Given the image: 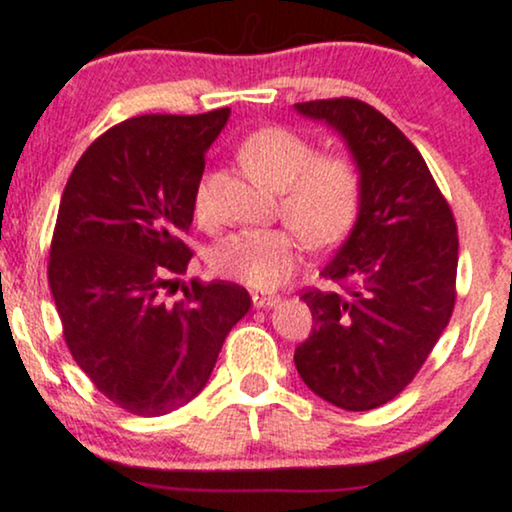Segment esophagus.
<instances>
[{"instance_id":"esophagus-1","label":"esophagus","mask_w":512,"mask_h":512,"mask_svg":"<svg viewBox=\"0 0 512 512\" xmlns=\"http://www.w3.org/2000/svg\"><path fill=\"white\" fill-rule=\"evenodd\" d=\"M279 303V295L272 291H252V305L255 307H274Z\"/></svg>"}]
</instances>
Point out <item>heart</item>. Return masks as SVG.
Listing matches in <instances>:
<instances>
[{"label":"heart","instance_id":"b5f03b06","mask_svg":"<svg viewBox=\"0 0 512 512\" xmlns=\"http://www.w3.org/2000/svg\"><path fill=\"white\" fill-rule=\"evenodd\" d=\"M240 164L267 188L281 190V212L291 224L231 233L209 252L224 279L272 288L303 260L305 240L329 248L353 229L362 202V174L350 157L319 155L305 135L264 126L238 145ZM195 214L209 217L207 186L195 190Z\"/></svg>","mask_w":512,"mask_h":512}]
</instances>
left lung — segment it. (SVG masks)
<instances>
[{"mask_svg":"<svg viewBox=\"0 0 512 512\" xmlns=\"http://www.w3.org/2000/svg\"><path fill=\"white\" fill-rule=\"evenodd\" d=\"M346 138L362 174L355 229L322 269L336 288H305L310 336L295 367L326 403L374 410L415 379L455 307L458 226L420 150L355 97L295 104Z\"/></svg>","mask_w":512,"mask_h":512,"instance_id":"8db88e82","label":"left lung"}]
</instances>
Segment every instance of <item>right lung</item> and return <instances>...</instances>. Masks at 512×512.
<instances>
[{
  "label": "right lung",
  "mask_w": 512,
  "mask_h": 512,
  "mask_svg": "<svg viewBox=\"0 0 512 512\" xmlns=\"http://www.w3.org/2000/svg\"><path fill=\"white\" fill-rule=\"evenodd\" d=\"M231 109L143 114L102 133L59 202L47 279L64 341L95 389L126 412L157 417L205 389L250 295L229 281L190 279L183 243L195 212L205 152Z\"/></svg>",
  "instance_id": "1"
}]
</instances>
